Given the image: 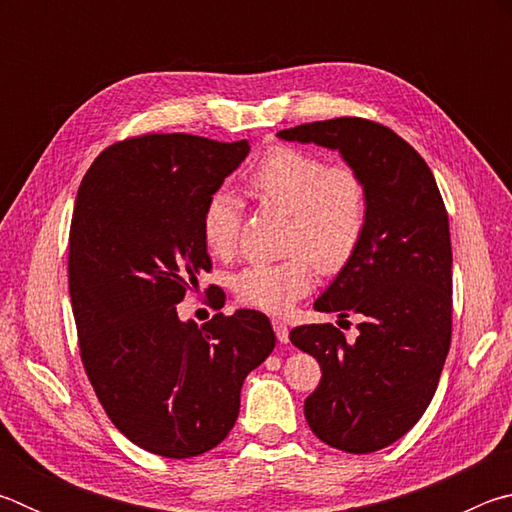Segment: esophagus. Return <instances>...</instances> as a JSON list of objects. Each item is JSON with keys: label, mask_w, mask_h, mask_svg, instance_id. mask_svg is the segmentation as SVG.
Listing matches in <instances>:
<instances>
[{"label": "esophagus", "mask_w": 512, "mask_h": 512, "mask_svg": "<svg viewBox=\"0 0 512 512\" xmlns=\"http://www.w3.org/2000/svg\"><path fill=\"white\" fill-rule=\"evenodd\" d=\"M273 329H275V336L280 343H289V327L284 323L282 318H273Z\"/></svg>", "instance_id": "1"}]
</instances>
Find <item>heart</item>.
<instances>
[{"mask_svg": "<svg viewBox=\"0 0 512 512\" xmlns=\"http://www.w3.org/2000/svg\"><path fill=\"white\" fill-rule=\"evenodd\" d=\"M248 192L259 203L289 214L284 246L291 253L239 271L232 289L241 305L284 314L311 289L316 264L334 273L350 262L366 237L370 192L352 167L329 162L296 146H273L248 176ZM241 207L230 192H214L201 212V235L219 259L237 253Z\"/></svg>", "mask_w": 512, "mask_h": 512, "instance_id": "b5f03b06", "label": "heart"}]
</instances>
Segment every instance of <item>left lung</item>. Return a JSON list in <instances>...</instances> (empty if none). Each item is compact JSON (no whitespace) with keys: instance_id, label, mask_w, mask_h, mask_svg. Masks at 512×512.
I'll return each instance as SVG.
<instances>
[{"instance_id":"8db88e82","label":"left lung","mask_w":512,"mask_h":512,"mask_svg":"<svg viewBox=\"0 0 512 512\" xmlns=\"http://www.w3.org/2000/svg\"><path fill=\"white\" fill-rule=\"evenodd\" d=\"M277 137L334 149L361 173L370 221L357 253L316 311L359 314L357 341L332 323L293 327L323 377L305 400L311 431L329 447L370 454L393 445L427 411L452 343V241L427 162L391 128L339 117Z\"/></svg>"}]
</instances>
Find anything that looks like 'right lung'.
I'll return each instance as SVG.
<instances>
[{
    "instance_id": "obj_1",
    "label": "right lung",
    "mask_w": 512,
    "mask_h": 512,
    "mask_svg": "<svg viewBox=\"0 0 512 512\" xmlns=\"http://www.w3.org/2000/svg\"><path fill=\"white\" fill-rule=\"evenodd\" d=\"M248 151L246 140L131 137L92 162L76 194L69 298L83 368L112 424L164 458L219 445L235 427L246 375L275 348L255 309L203 327L176 311L212 268L203 205Z\"/></svg>"
}]
</instances>
